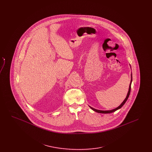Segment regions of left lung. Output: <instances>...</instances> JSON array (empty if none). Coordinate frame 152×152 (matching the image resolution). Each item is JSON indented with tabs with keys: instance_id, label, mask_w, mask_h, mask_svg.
Masks as SVG:
<instances>
[{
	"instance_id": "8db88e82",
	"label": "left lung",
	"mask_w": 152,
	"mask_h": 152,
	"mask_svg": "<svg viewBox=\"0 0 152 152\" xmlns=\"http://www.w3.org/2000/svg\"><path fill=\"white\" fill-rule=\"evenodd\" d=\"M132 74H131V81H130V85H129V91H128V94L127 96L126 97V98L125 99V100H124L123 102L121 104V105L120 106H118L117 108L114 109H112V110H97V109H96L93 108L91 107H89L91 108L93 110H94L95 112H97V113H112V112H115L117 110L121 108L123 105H124V104L126 102V101H127L129 96V94L130 93V89H131V84H132Z\"/></svg>"
}]
</instances>
